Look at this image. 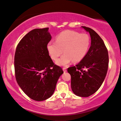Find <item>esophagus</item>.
Masks as SVG:
<instances>
[{"label":"esophagus","instance_id":"esophagus-1","mask_svg":"<svg viewBox=\"0 0 121 121\" xmlns=\"http://www.w3.org/2000/svg\"><path fill=\"white\" fill-rule=\"evenodd\" d=\"M63 70H64V73H65V72H67V69H66V68H65V67H64V68H63Z\"/></svg>","mask_w":121,"mask_h":121}]
</instances>
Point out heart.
<instances>
[{
    "label": "heart",
    "instance_id": "obj_1",
    "mask_svg": "<svg viewBox=\"0 0 121 121\" xmlns=\"http://www.w3.org/2000/svg\"><path fill=\"white\" fill-rule=\"evenodd\" d=\"M91 44L89 36L86 33L80 34L74 30H64L56 36L55 41L47 43V49L53 60L61 66H66L73 61L75 62L81 61L87 54Z\"/></svg>",
    "mask_w": 121,
    "mask_h": 121
}]
</instances>
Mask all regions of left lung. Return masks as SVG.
I'll use <instances>...</instances> for the list:
<instances>
[{
  "label": "left lung",
  "instance_id": "8db88e82",
  "mask_svg": "<svg viewBox=\"0 0 121 121\" xmlns=\"http://www.w3.org/2000/svg\"><path fill=\"white\" fill-rule=\"evenodd\" d=\"M91 37V46L85 57L76 66L69 67L71 88L76 95L88 97L94 94L104 81L108 68V50L103 40L91 28L82 26Z\"/></svg>",
  "mask_w": 121,
  "mask_h": 121
}]
</instances>
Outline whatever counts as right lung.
<instances>
[{"mask_svg":"<svg viewBox=\"0 0 121 121\" xmlns=\"http://www.w3.org/2000/svg\"><path fill=\"white\" fill-rule=\"evenodd\" d=\"M48 28H36L26 34L17 45L14 55L17 82L21 89L33 100L50 97L56 83L64 73L49 55L47 43L51 35Z\"/></svg>","mask_w":121,"mask_h":121,"instance_id":"right-lung-1","label":"right lung"}]
</instances>
